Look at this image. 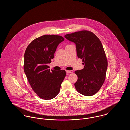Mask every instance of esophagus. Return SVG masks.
<instances>
[{
  "mask_svg": "<svg viewBox=\"0 0 130 130\" xmlns=\"http://www.w3.org/2000/svg\"><path fill=\"white\" fill-rule=\"evenodd\" d=\"M66 72L67 73H70V74H72V73H73V72H74V71H73V70H71V71L66 70Z\"/></svg>",
  "mask_w": 130,
  "mask_h": 130,
  "instance_id": "obj_1",
  "label": "esophagus"
}]
</instances>
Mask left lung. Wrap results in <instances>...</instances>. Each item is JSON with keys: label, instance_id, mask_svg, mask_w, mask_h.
Listing matches in <instances>:
<instances>
[{"label": "left lung", "instance_id": "left-lung-1", "mask_svg": "<svg viewBox=\"0 0 130 130\" xmlns=\"http://www.w3.org/2000/svg\"><path fill=\"white\" fill-rule=\"evenodd\" d=\"M68 40L75 44L77 55L82 59L84 68L75 71L78 79L74 83L81 94H95L105 80L108 61L99 38L93 32L82 31L65 35Z\"/></svg>", "mask_w": 130, "mask_h": 130}]
</instances>
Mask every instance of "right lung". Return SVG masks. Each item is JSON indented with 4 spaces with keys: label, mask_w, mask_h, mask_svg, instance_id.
<instances>
[{
    "label": "right lung",
    "mask_w": 130,
    "mask_h": 130,
    "mask_svg": "<svg viewBox=\"0 0 130 130\" xmlns=\"http://www.w3.org/2000/svg\"><path fill=\"white\" fill-rule=\"evenodd\" d=\"M64 40L60 36L44 35L32 40L25 51V74L34 91L42 99L55 98L66 76L65 70L51 71L47 65L54 58L58 45Z\"/></svg>",
    "instance_id": "add662e5"
}]
</instances>
